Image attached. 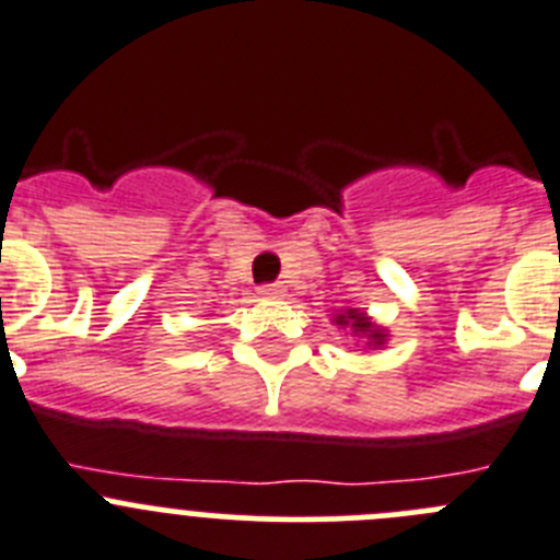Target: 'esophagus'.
Returning a JSON list of instances; mask_svg holds the SVG:
<instances>
[{
	"instance_id": "esophagus-1",
	"label": "esophagus",
	"mask_w": 560,
	"mask_h": 560,
	"mask_svg": "<svg viewBox=\"0 0 560 560\" xmlns=\"http://www.w3.org/2000/svg\"><path fill=\"white\" fill-rule=\"evenodd\" d=\"M283 285L280 283H271V285H260V296H266V300H277V296H283Z\"/></svg>"
}]
</instances>
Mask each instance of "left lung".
<instances>
[{"mask_svg":"<svg viewBox=\"0 0 560 560\" xmlns=\"http://www.w3.org/2000/svg\"><path fill=\"white\" fill-rule=\"evenodd\" d=\"M332 324H338V329H349L365 349H385L387 338H390V332L360 307H343V311L332 313Z\"/></svg>","mask_w":560,"mask_h":560,"instance_id":"1","label":"left lung"}]
</instances>
